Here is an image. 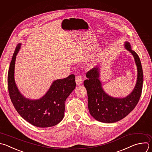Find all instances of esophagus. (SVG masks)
<instances>
[{"instance_id": "1", "label": "esophagus", "mask_w": 152, "mask_h": 152, "mask_svg": "<svg viewBox=\"0 0 152 152\" xmlns=\"http://www.w3.org/2000/svg\"><path fill=\"white\" fill-rule=\"evenodd\" d=\"M76 82L77 85H80L83 82V77L82 76L79 75L76 78Z\"/></svg>"}]
</instances>
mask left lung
I'll return each mask as SVG.
<instances>
[{
  "label": "left lung",
  "instance_id": "left-lung-1",
  "mask_svg": "<svg viewBox=\"0 0 152 152\" xmlns=\"http://www.w3.org/2000/svg\"><path fill=\"white\" fill-rule=\"evenodd\" d=\"M125 47L133 55L138 70L136 85L126 97L113 98L103 91L102 83L98 79V68L95 67L86 73L88 79L84 81L83 85L88 94V109L91 116L98 121L104 123L118 122L131 113L139 102L143 83L141 63L138 56L131 49L128 42H125Z\"/></svg>",
  "mask_w": 152,
  "mask_h": 152
}]
</instances>
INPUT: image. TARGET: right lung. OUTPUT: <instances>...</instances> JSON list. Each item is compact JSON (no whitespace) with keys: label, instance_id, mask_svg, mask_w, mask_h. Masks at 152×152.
<instances>
[{"label":"right lung","instance_id":"add662e5","mask_svg":"<svg viewBox=\"0 0 152 152\" xmlns=\"http://www.w3.org/2000/svg\"><path fill=\"white\" fill-rule=\"evenodd\" d=\"M21 44L16 47L8 75V88L11 102L19 115L31 125L47 128L60 123L64 118L65 102L76 87L75 76L53 82L46 94L39 99L26 98L18 91L14 80L16 56Z\"/></svg>","mask_w":152,"mask_h":152}]
</instances>
